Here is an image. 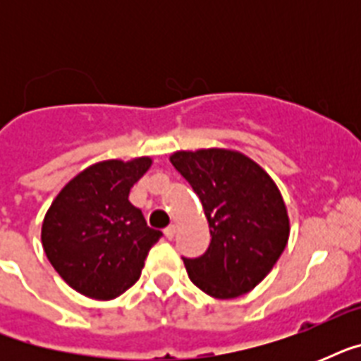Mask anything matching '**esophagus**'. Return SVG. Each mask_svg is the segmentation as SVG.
<instances>
[{"mask_svg":"<svg viewBox=\"0 0 361 361\" xmlns=\"http://www.w3.org/2000/svg\"><path fill=\"white\" fill-rule=\"evenodd\" d=\"M164 236L169 238V240H174V236H176V226H174V225H170L169 228H164Z\"/></svg>","mask_w":361,"mask_h":361,"instance_id":"esophagus-1","label":"esophagus"}]
</instances>
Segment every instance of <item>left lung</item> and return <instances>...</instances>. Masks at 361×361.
I'll use <instances>...</instances> for the list:
<instances>
[{"mask_svg": "<svg viewBox=\"0 0 361 361\" xmlns=\"http://www.w3.org/2000/svg\"><path fill=\"white\" fill-rule=\"evenodd\" d=\"M170 163L191 183L208 219V251L183 258L189 279L208 296L231 300L271 271L290 234V219L271 176L236 149L174 152Z\"/></svg>", "mask_w": 361, "mask_h": 361, "instance_id": "8db88e82", "label": "left lung"}]
</instances>
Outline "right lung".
<instances>
[{"label":"right lung","mask_w":361,"mask_h":361,"mask_svg":"<svg viewBox=\"0 0 361 361\" xmlns=\"http://www.w3.org/2000/svg\"><path fill=\"white\" fill-rule=\"evenodd\" d=\"M152 157L109 159L76 174L50 204L42 249L61 279L93 300H114L135 285L147 251L163 236L129 202Z\"/></svg>","instance_id":"1"}]
</instances>
